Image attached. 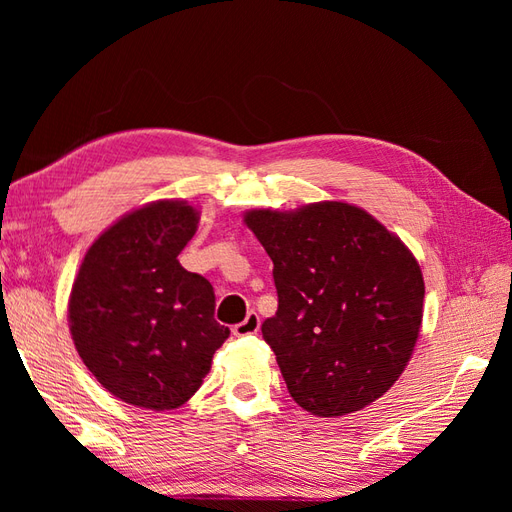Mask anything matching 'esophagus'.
<instances>
[{"label": "esophagus", "instance_id": "34e87169", "mask_svg": "<svg viewBox=\"0 0 512 512\" xmlns=\"http://www.w3.org/2000/svg\"><path fill=\"white\" fill-rule=\"evenodd\" d=\"M260 331V316L256 312H250L245 316L243 322L235 324V329H232V333H235L237 337H245V335H256Z\"/></svg>", "mask_w": 512, "mask_h": 512}]
</instances>
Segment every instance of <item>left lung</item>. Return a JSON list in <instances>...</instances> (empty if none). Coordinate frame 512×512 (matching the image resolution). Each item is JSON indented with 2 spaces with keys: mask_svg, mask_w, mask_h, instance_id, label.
Segmentation results:
<instances>
[{
  "mask_svg": "<svg viewBox=\"0 0 512 512\" xmlns=\"http://www.w3.org/2000/svg\"><path fill=\"white\" fill-rule=\"evenodd\" d=\"M273 260L277 312L262 322L290 397L344 416L391 389L423 320V273L408 247L348 203L245 215Z\"/></svg>",
  "mask_w": 512,
  "mask_h": 512,
  "instance_id": "1",
  "label": "left lung"
}]
</instances>
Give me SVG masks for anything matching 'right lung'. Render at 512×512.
I'll list each match as a JSON object with an SVG mask.
<instances>
[{
	"label": "right lung",
	"mask_w": 512,
	"mask_h": 512,
	"mask_svg": "<svg viewBox=\"0 0 512 512\" xmlns=\"http://www.w3.org/2000/svg\"><path fill=\"white\" fill-rule=\"evenodd\" d=\"M196 224V209L181 200L136 209L102 232L74 280V346L104 389L126 404L179 408L200 389L230 335L213 318L209 280L177 260Z\"/></svg>",
	"instance_id": "1"
}]
</instances>
